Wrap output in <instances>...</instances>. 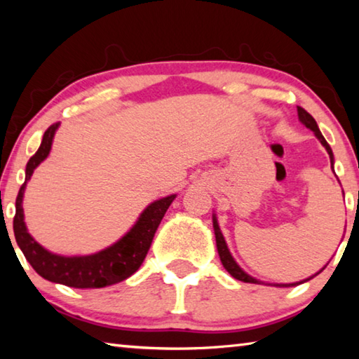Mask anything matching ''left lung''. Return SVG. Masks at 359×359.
Here are the masks:
<instances>
[{
	"label": "left lung",
	"mask_w": 359,
	"mask_h": 359,
	"mask_svg": "<svg viewBox=\"0 0 359 359\" xmlns=\"http://www.w3.org/2000/svg\"><path fill=\"white\" fill-rule=\"evenodd\" d=\"M297 117H299V121H301L304 126H306V128L313 131V135L317 136V139L321 142V145H323V147L326 149L327 155H330V160H331V168H332V171H334V155H332V150L330 147V144L326 142V139L323 137V135H321V131L318 128L317 121H315V118L306 111V109H302L299 106H297ZM212 222H214V233H215V241H217L218 257H220V261H222V264H223L224 269H226L229 274L236 278V280H241V282H245V283H258V285L264 283V282L258 280V278L248 276L247 272L242 269V267L238 263H236V259L233 258V255H231L229 248L226 245V241H224V238H223L222 229H220V226H218V222H217V215L215 214L212 215ZM323 269H325V267H323ZM323 269H320L317 274H313V276H311L309 278H304V280H301V282H294V283H267V285H274V287H278V288L296 287V285H301L304 282L311 280V278H313L315 276H318Z\"/></svg>",
	"instance_id": "obj_1"
}]
</instances>
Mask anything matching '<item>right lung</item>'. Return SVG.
<instances>
[{
    "mask_svg": "<svg viewBox=\"0 0 359 359\" xmlns=\"http://www.w3.org/2000/svg\"><path fill=\"white\" fill-rule=\"evenodd\" d=\"M58 126L60 123L48 126L44 136H42L38 151L27 163L25 182L20 187L15 199V241L28 263L46 280L62 283L72 288H104L131 277L141 267L156 229L177 194H169L166 198L156 199V201L149 204L128 233L100 252L81 255V257H63V255L48 252L28 233L22 204L27 182L32 179L34 169L50 154L53 136H55Z\"/></svg>",
    "mask_w": 359,
    "mask_h": 359,
    "instance_id": "right-lung-1",
    "label": "right lung"
}]
</instances>
